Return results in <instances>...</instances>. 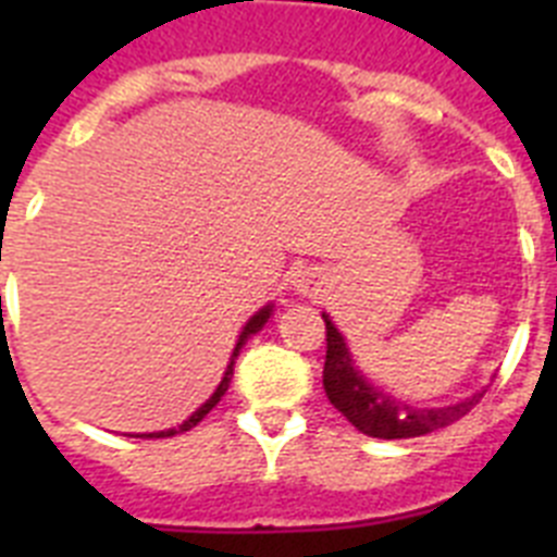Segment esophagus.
<instances>
[{"mask_svg": "<svg viewBox=\"0 0 557 557\" xmlns=\"http://www.w3.org/2000/svg\"><path fill=\"white\" fill-rule=\"evenodd\" d=\"M321 275L318 273H301L295 282V293L298 295H318L321 293Z\"/></svg>", "mask_w": 557, "mask_h": 557, "instance_id": "1", "label": "esophagus"}]
</instances>
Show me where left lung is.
Masks as SVG:
<instances>
[{
  "label": "left lung",
  "instance_id": "1",
  "mask_svg": "<svg viewBox=\"0 0 557 557\" xmlns=\"http://www.w3.org/2000/svg\"><path fill=\"white\" fill-rule=\"evenodd\" d=\"M326 321V366H323V387L326 396L343 416L357 426L362 435L398 441V437L430 435L435 430L460 421L476 405L485 391L460 398L446 407H412L401 398L391 396L379 385H373L366 373L359 371L346 346V337L339 334L332 318L323 312Z\"/></svg>",
  "mask_w": 557,
  "mask_h": 557
}]
</instances>
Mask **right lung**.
I'll list each match as a JSON object with an SVG mask.
<instances>
[{
	"label": "right lung",
	"mask_w": 557,
	"mask_h": 557,
	"mask_svg": "<svg viewBox=\"0 0 557 557\" xmlns=\"http://www.w3.org/2000/svg\"><path fill=\"white\" fill-rule=\"evenodd\" d=\"M270 314H273V304H268V307L259 309V312H256L253 318H250V321L245 323L243 332H239V339H236L234 351H231V359H228V366H225L223 379H220L218 391L211 393V396L206 398V401L198 407V410L191 412V416L186 418V421H181L178 426H170V430H161V432H145V435H136V437H172V435H181V432H189L191 426H198L200 421H203V418H206V412H209L211 407H218L220 398L225 396V391H228V385H231V376H234V362H236V357H239V351H243V346H245V343H248L250 337H253L256 332H262L264 323L270 321ZM131 437H133V435H131Z\"/></svg>",
	"instance_id": "1"
}]
</instances>
